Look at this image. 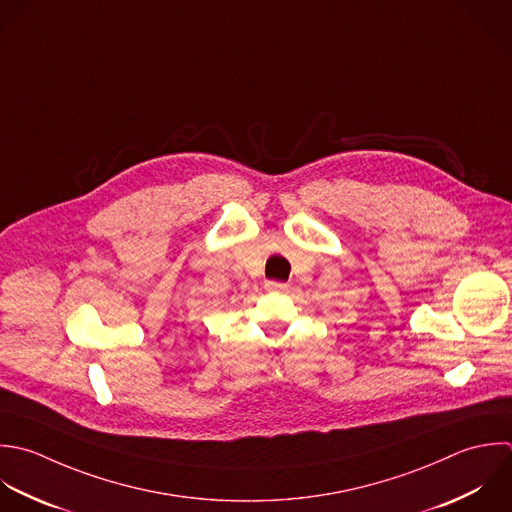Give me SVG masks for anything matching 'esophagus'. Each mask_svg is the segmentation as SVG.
I'll use <instances>...</instances> for the list:
<instances>
[{
  "mask_svg": "<svg viewBox=\"0 0 512 512\" xmlns=\"http://www.w3.org/2000/svg\"><path fill=\"white\" fill-rule=\"evenodd\" d=\"M287 283H283V281H265V289L267 291H277V293H281V291H287Z\"/></svg>",
  "mask_w": 512,
  "mask_h": 512,
  "instance_id": "1",
  "label": "esophagus"
}]
</instances>
